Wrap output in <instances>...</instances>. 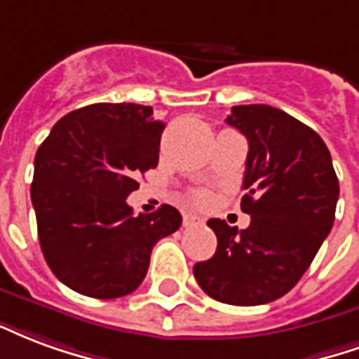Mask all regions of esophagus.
Returning a JSON list of instances; mask_svg holds the SVG:
<instances>
[{
    "label": "esophagus",
    "instance_id": "34e87169",
    "mask_svg": "<svg viewBox=\"0 0 359 359\" xmlns=\"http://www.w3.org/2000/svg\"><path fill=\"white\" fill-rule=\"evenodd\" d=\"M203 224V218H198L195 214H183V226L185 227H193Z\"/></svg>",
    "mask_w": 359,
    "mask_h": 359
}]
</instances>
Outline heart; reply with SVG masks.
<instances>
[{"mask_svg":"<svg viewBox=\"0 0 359 359\" xmlns=\"http://www.w3.org/2000/svg\"><path fill=\"white\" fill-rule=\"evenodd\" d=\"M193 198H195L197 203H201V205H203V203H206V201H208V195H206L205 191H197V193L193 195Z\"/></svg>","mask_w":359,"mask_h":359,"instance_id":"heart-1","label":"heart"}]
</instances>
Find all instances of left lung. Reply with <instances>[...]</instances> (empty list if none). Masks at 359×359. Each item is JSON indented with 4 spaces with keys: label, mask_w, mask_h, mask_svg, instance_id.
Instances as JSON below:
<instances>
[{
    "label": "left lung",
    "mask_w": 359,
    "mask_h": 359,
    "mask_svg": "<svg viewBox=\"0 0 359 359\" xmlns=\"http://www.w3.org/2000/svg\"><path fill=\"white\" fill-rule=\"evenodd\" d=\"M226 122L248 141L241 208L250 214V226L208 219L218 247L193 273L218 302L268 304L300 281L331 231L339 180L323 140L287 112L237 104Z\"/></svg>",
    "instance_id": "8db88e82"
}]
</instances>
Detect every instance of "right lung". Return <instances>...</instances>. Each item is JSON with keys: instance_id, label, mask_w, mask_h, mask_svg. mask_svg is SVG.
<instances>
[{"instance_id": "add662e5", "label": "right lung", "mask_w": 359, "mask_h": 359, "mask_svg": "<svg viewBox=\"0 0 359 359\" xmlns=\"http://www.w3.org/2000/svg\"><path fill=\"white\" fill-rule=\"evenodd\" d=\"M164 122L135 103H95L51 128L34 158L30 197L55 277L80 294L118 298L145 279L156 241L182 226L170 205L133 216L135 177L156 168Z\"/></svg>"}]
</instances>
